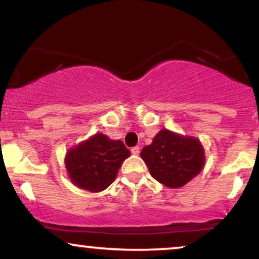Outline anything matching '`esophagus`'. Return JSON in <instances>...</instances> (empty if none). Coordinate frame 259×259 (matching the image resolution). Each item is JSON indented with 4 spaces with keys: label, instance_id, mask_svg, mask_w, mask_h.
Listing matches in <instances>:
<instances>
[{
    "label": "esophagus",
    "instance_id": "obj_1",
    "mask_svg": "<svg viewBox=\"0 0 259 259\" xmlns=\"http://www.w3.org/2000/svg\"><path fill=\"white\" fill-rule=\"evenodd\" d=\"M131 152H132V154H133V155H138V154H139L140 150H139V147L136 146V147H132V148H131Z\"/></svg>",
    "mask_w": 259,
    "mask_h": 259
}]
</instances>
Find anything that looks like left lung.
I'll return each instance as SVG.
<instances>
[{
	"label": "left lung",
	"mask_w": 259,
	"mask_h": 259,
	"mask_svg": "<svg viewBox=\"0 0 259 259\" xmlns=\"http://www.w3.org/2000/svg\"><path fill=\"white\" fill-rule=\"evenodd\" d=\"M151 176L165 186L178 189L193 179L205 162L204 148L193 137L161 130L141 151Z\"/></svg>",
	"instance_id": "8db88e82"
}]
</instances>
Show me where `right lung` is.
I'll list each match as a JSON object with an SVG mask.
<instances>
[{
	"label": "right lung",
	"mask_w": 259,
	"mask_h": 259,
	"mask_svg": "<svg viewBox=\"0 0 259 259\" xmlns=\"http://www.w3.org/2000/svg\"><path fill=\"white\" fill-rule=\"evenodd\" d=\"M131 152L121 140L98 133L67 152L65 165L74 185L100 192L115 180L120 166Z\"/></svg>",
	"instance_id": "add662e5"
}]
</instances>
